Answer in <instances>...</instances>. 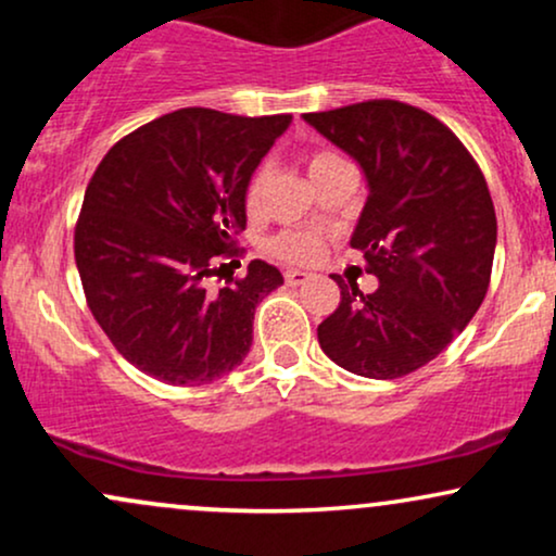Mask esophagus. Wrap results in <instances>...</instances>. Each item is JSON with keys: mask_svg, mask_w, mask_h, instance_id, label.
<instances>
[{"mask_svg": "<svg viewBox=\"0 0 556 556\" xmlns=\"http://www.w3.org/2000/svg\"><path fill=\"white\" fill-rule=\"evenodd\" d=\"M311 277H314V274H311V271H300V269H290V271H285V282L290 285V287L305 285V282H308Z\"/></svg>", "mask_w": 556, "mask_h": 556, "instance_id": "esophagus-1", "label": "esophagus"}]
</instances>
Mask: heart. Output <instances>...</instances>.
Wrapping results in <instances>:
<instances>
[{"mask_svg":"<svg viewBox=\"0 0 556 556\" xmlns=\"http://www.w3.org/2000/svg\"><path fill=\"white\" fill-rule=\"evenodd\" d=\"M334 162H340V156L329 154V151H321V154H311L308 162H305V169H308V177L314 180L316 175H321L324 169L331 167ZM261 193H264V172H253V177L245 185V208L248 212H256L261 206ZM271 256L282 261H314L321 256L324 238L318 229H285V232L274 235L266 242Z\"/></svg>","mask_w":556,"mask_h":556,"instance_id":"heart-1","label":"heart"}]
</instances>
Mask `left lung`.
<instances>
[{
    "label": "left lung",
    "instance_id": "obj_1",
    "mask_svg": "<svg viewBox=\"0 0 556 556\" xmlns=\"http://www.w3.org/2000/svg\"><path fill=\"white\" fill-rule=\"evenodd\" d=\"M363 169L368 201L350 245L379 287L342 300L318 344L344 371L397 379L468 327L489 290L496 214L486 180L450 127L418 106L374 99L303 114Z\"/></svg>",
    "mask_w": 556,
    "mask_h": 556
}]
</instances>
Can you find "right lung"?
<instances>
[{
  "instance_id": "1",
  "label": "right lung",
  "mask_w": 556,
  "mask_h": 556,
  "mask_svg": "<svg viewBox=\"0 0 556 556\" xmlns=\"http://www.w3.org/2000/svg\"><path fill=\"white\" fill-rule=\"evenodd\" d=\"M290 123L190 106L138 127L96 167L75 264L93 318L138 371L201 387L245 361L256 305L282 274L251 261L216 292L206 277L235 256L245 185Z\"/></svg>"
}]
</instances>
